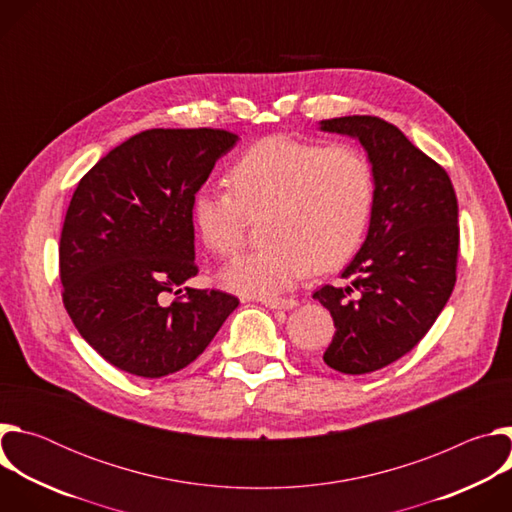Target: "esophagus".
Listing matches in <instances>:
<instances>
[{
	"mask_svg": "<svg viewBox=\"0 0 512 512\" xmlns=\"http://www.w3.org/2000/svg\"><path fill=\"white\" fill-rule=\"evenodd\" d=\"M261 304L271 310H289V308H294L298 302L294 298H263Z\"/></svg>",
	"mask_w": 512,
	"mask_h": 512,
	"instance_id": "esophagus-1",
	"label": "esophagus"
}]
</instances>
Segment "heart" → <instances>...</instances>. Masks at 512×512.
<instances>
[{"label": "heart", "mask_w": 512, "mask_h": 512, "mask_svg": "<svg viewBox=\"0 0 512 512\" xmlns=\"http://www.w3.org/2000/svg\"><path fill=\"white\" fill-rule=\"evenodd\" d=\"M231 188H202L192 202L202 241L229 257L245 243L249 214H267L259 251L237 257L223 283L243 296L273 298L314 265L330 271L358 247L367 229L375 178L362 150L287 135L255 141L229 170Z\"/></svg>", "instance_id": "obj_1"}]
</instances>
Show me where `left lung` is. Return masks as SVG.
<instances>
[{
  "label": "left lung",
  "mask_w": 512,
  "mask_h": 512,
  "mask_svg": "<svg viewBox=\"0 0 512 512\" xmlns=\"http://www.w3.org/2000/svg\"><path fill=\"white\" fill-rule=\"evenodd\" d=\"M322 129L358 137L373 164L369 235L342 271L350 283L314 291L336 328L324 362L364 375L407 354L448 304L460 249L458 200L448 172L393 123L348 115L322 121Z\"/></svg>",
  "instance_id": "8db88e82"
}]
</instances>
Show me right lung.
Instances as JSON below:
<instances>
[{"instance_id": "right-lung-1", "label": "right lung", "mask_w": 512, "mask_h": 512, "mask_svg": "<svg viewBox=\"0 0 512 512\" xmlns=\"http://www.w3.org/2000/svg\"><path fill=\"white\" fill-rule=\"evenodd\" d=\"M237 139L210 127L141 131L72 194L58 245L62 304L113 367L143 379L178 373L239 306L227 291L182 287L198 273L194 196Z\"/></svg>"}]
</instances>
